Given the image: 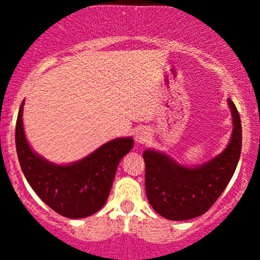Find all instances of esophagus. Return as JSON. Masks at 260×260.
<instances>
[{
    "label": "esophagus",
    "instance_id": "obj_1",
    "mask_svg": "<svg viewBox=\"0 0 260 260\" xmlns=\"http://www.w3.org/2000/svg\"><path fill=\"white\" fill-rule=\"evenodd\" d=\"M148 138H149V133L148 131L145 129V128H141V129H138L137 132L135 133V140L137 143H145Z\"/></svg>",
    "mask_w": 260,
    "mask_h": 260
}]
</instances>
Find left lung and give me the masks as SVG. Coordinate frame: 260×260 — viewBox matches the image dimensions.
I'll use <instances>...</instances> for the list:
<instances>
[{"mask_svg":"<svg viewBox=\"0 0 260 260\" xmlns=\"http://www.w3.org/2000/svg\"><path fill=\"white\" fill-rule=\"evenodd\" d=\"M233 119L229 143L221 153L199 166H185L165 152L143 151L146 193L153 210L165 219L182 221L205 214L234 175L242 152V122L228 98Z\"/></svg>","mask_w":260,"mask_h":260,"instance_id":"left-lung-1","label":"left lung"}]
</instances>
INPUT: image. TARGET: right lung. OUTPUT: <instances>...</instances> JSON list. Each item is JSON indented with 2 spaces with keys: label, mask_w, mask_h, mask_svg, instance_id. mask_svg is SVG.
Wrapping results in <instances>:
<instances>
[{
  "label": "right lung",
  "mask_w": 260,
  "mask_h": 260,
  "mask_svg": "<svg viewBox=\"0 0 260 260\" xmlns=\"http://www.w3.org/2000/svg\"><path fill=\"white\" fill-rule=\"evenodd\" d=\"M25 101L18 109L16 151L21 170L36 195L57 214L81 219L101 210L108 200L120 159L132 149V137L104 143L84 158L57 165L36 153L28 145L22 122Z\"/></svg>",
  "instance_id": "1"
}]
</instances>
